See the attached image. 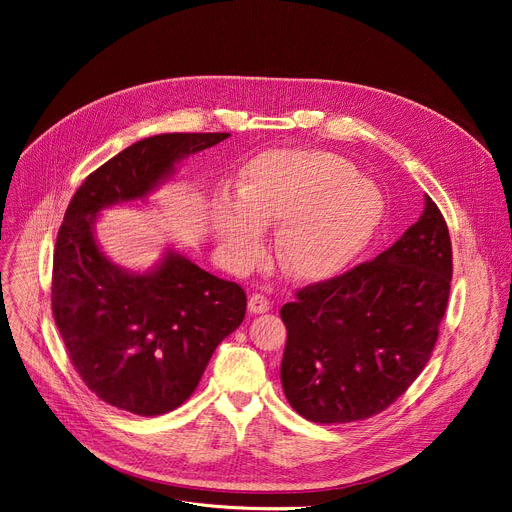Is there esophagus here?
<instances>
[{"instance_id":"34e87169","label":"esophagus","mask_w":512,"mask_h":512,"mask_svg":"<svg viewBox=\"0 0 512 512\" xmlns=\"http://www.w3.org/2000/svg\"><path fill=\"white\" fill-rule=\"evenodd\" d=\"M269 300L263 294H251L249 296V312L251 314H265L269 310Z\"/></svg>"}]
</instances>
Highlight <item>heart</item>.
Listing matches in <instances>:
<instances>
[{
	"label": "heart",
	"mask_w": 512,
	"mask_h": 512,
	"mask_svg": "<svg viewBox=\"0 0 512 512\" xmlns=\"http://www.w3.org/2000/svg\"><path fill=\"white\" fill-rule=\"evenodd\" d=\"M383 216L379 190L352 164L318 152H269L239 182V202L214 206V233L227 259L247 267L261 229L279 225L275 253L296 279H320L344 267L373 237Z\"/></svg>",
	"instance_id": "obj_1"
}]
</instances>
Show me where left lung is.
Instances as JSON below:
<instances>
[{"label":"left lung","mask_w":512,"mask_h":512,"mask_svg":"<svg viewBox=\"0 0 512 512\" xmlns=\"http://www.w3.org/2000/svg\"><path fill=\"white\" fill-rule=\"evenodd\" d=\"M452 243L425 196L419 221L373 261L296 291L281 308L285 399L316 423H350L395 403L419 377L440 334Z\"/></svg>","instance_id":"1"}]
</instances>
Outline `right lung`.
Here are the masks:
<instances>
[{"label": "right lung", "instance_id": "add662e5", "mask_svg": "<svg viewBox=\"0 0 512 512\" xmlns=\"http://www.w3.org/2000/svg\"><path fill=\"white\" fill-rule=\"evenodd\" d=\"M231 133H162L135 141L72 196L52 265V314L70 362L105 403L156 417L198 387L214 352L235 332L247 296L168 249L150 271L115 265L95 239L97 214L148 198L180 160Z\"/></svg>", "mask_w": 512, "mask_h": 512}]
</instances>
